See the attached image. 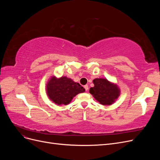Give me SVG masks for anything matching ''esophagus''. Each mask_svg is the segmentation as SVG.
<instances>
[{
    "label": "esophagus",
    "mask_w": 160,
    "mask_h": 160,
    "mask_svg": "<svg viewBox=\"0 0 160 160\" xmlns=\"http://www.w3.org/2000/svg\"><path fill=\"white\" fill-rule=\"evenodd\" d=\"M84 88H85V91H88V90L89 89V88H88V85H85V86H84Z\"/></svg>",
    "instance_id": "obj_1"
}]
</instances>
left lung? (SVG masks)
Masks as SVG:
<instances>
[{
  "instance_id": "1",
  "label": "left lung",
  "mask_w": 160,
  "mask_h": 160,
  "mask_svg": "<svg viewBox=\"0 0 160 160\" xmlns=\"http://www.w3.org/2000/svg\"><path fill=\"white\" fill-rule=\"evenodd\" d=\"M93 82L94 87L90 88L89 93L100 104L110 105L118 98L120 89L116 84L103 78H96Z\"/></svg>"
}]
</instances>
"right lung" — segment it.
<instances>
[{"label": "right lung", "instance_id": "right-lung-1", "mask_svg": "<svg viewBox=\"0 0 160 160\" xmlns=\"http://www.w3.org/2000/svg\"><path fill=\"white\" fill-rule=\"evenodd\" d=\"M49 98L58 105H68L77 94L83 93L85 89L67 77L57 78L52 76L46 85Z\"/></svg>", "mask_w": 160, "mask_h": 160}]
</instances>
